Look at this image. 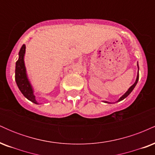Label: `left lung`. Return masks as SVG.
I'll use <instances>...</instances> for the list:
<instances>
[{"label": "left lung", "mask_w": 155, "mask_h": 155, "mask_svg": "<svg viewBox=\"0 0 155 155\" xmlns=\"http://www.w3.org/2000/svg\"><path fill=\"white\" fill-rule=\"evenodd\" d=\"M138 68L139 69V67H138ZM138 79H139V74H138H138H137V78H136V81H135V83L133 84L132 85V86H131L130 87V88L128 89V90H127V91L125 93H124V95H122V97H121L119 99V100L117 101V102H120V101H122V100H124V99L126 97H127V96H128V95H130V92L133 91V89L135 88V87H136V85L137 84V83H138ZM104 102H105V103H107V104H110L109 102H107V101H104Z\"/></svg>", "instance_id": "left-lung-1"}]
</instances>
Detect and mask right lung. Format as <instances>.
I'll use <instances>...</instances> for the list:
<instances>
[{"mask_svg":"<svg viewBox=\"0 0 155 155\" xmlns=\"http://www.w3.org/2000/svg\"><path fill=\"white\" fill-rule=\"evenodd\" d=\"M25 45L23 44L19 52V59L16 62L15 80L18 88L22 95L35 104H38L35 100V96L33 94V89L28 79L26 73V68L25 65L24 56L25 53Z\"/></svg>","mask_w":155,"mask_h":155,"instance_id":"1","label":"right lung"}]
</instances>
